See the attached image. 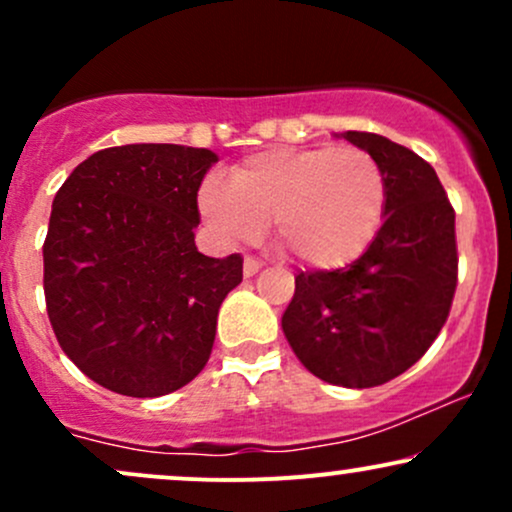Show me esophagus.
Returning a JSON list of instances; mask_svg holds the SVG:
<instances>
[{
    "label": "esophagus",
    "instance_id": "obj_1",
    "mask_svg": "<svg viewBox=\"0 0 512 512\" xmlns=\"http://www.w3.org/2000/svg\"><path fill=\"white\" fill-rule=\"evenodd\" d=\"M260 269H262L260 260H255V257H245V262H243V274L245 276H255L257 272H260Z\"/></svg>",
    "mask_w": 512,
    "mask_h": 512
}]
</instances>
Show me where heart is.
Wrapping results in <instances>:
<instances>
[{"label": "heart", "mask_w": 512, "mask_h": 512, "mask_svg": "<svg viewBox=\"0 0 512 512\" xmlns=\"http://www.w3.org/2000/svg\"><path fill=\"white\" fill-rule=\"evenodd\" d=\"M385 207L383 168L358 146H279L199 187V211L226 243L257 240L272 221L276 243L313 269L363 255Z\"/></svg>", "instance_id": "obj_1"}]
</instances>
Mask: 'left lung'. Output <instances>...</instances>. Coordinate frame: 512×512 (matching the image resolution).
<instances>
[{
	"label": "left lung",
	"mask_w": 512,
	"mask_h": 512,
	"mask_svg": "<svg viewBox=\"0 0 512 512\" xmlns=\"http://www.w3.org/2000/svg\"><path fill=\"white\" fill-rule=\"evenodd\" d=\"M342 137L383 168V226L349 267L296 276L281 330L315 378L363 390L414 366L448 320L457 286L455 211L431 163L407 146L370 132Z\"/></svg>",
	"instance_id": "left-lung-1"
}]
</instances>
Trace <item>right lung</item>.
<instances>
[{
	"label": "right lung",
	"instance_id": "add662e5",
	"mask_svg": "<svg viewBox=\"0 0 512 512\" xmlns=\"http://www.w3.org/2000/svg\"><path fill=\"white\" fill-rule=\"evenodd\" d=\"M209 149L125 144L96 151L55 195L43 286L62 351L127 397L180 390L207 366L223 298L243 260L197 250Z\"/></svg>",
	"mask_w": 512,
	"mask_h": 512
}]
</instances>
